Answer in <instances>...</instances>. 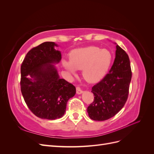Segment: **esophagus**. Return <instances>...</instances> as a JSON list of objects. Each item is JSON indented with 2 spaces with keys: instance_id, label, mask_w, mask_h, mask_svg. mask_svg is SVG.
I'll list each match as a JSON object with an SVG mask.
<instances>
[{
  "instance_id": "obj_1",
  "label": "esophagus",
  "mask_w": 154,
  "mask_h": 154,
  "mask_svg": "<svg viewBox=\"0 0 154 154\" xmlns=\"http://www.w3.org/2000/svg\"><path fill=\"white\" fill-rule=\"evenodd\" d=\"M83 92V91L80 87H76V93L78 94H80Z\"/></svg>"
}]
</instances>
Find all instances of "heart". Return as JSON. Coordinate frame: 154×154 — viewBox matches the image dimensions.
<instances>
[{"label": "heart", "mask_w": 154, "mask_h": 154, "mask_svg": "<svg viewBox=\"0 0 154 154\" xmlns=\"http://www.w3.org/2000/svg\"><path fill=\"white\" fill-rule=\"evenodd\" d=\"M112 60L109 50L89 46L72 51L69 61L64 60L65 69L71 74L76 75V70H82V76L89 83H96L103 78L110 66Z\"/></svg>", "instance_id": "heart-1"}]
</instances>
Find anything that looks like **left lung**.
Returning <instances> with one entry per match:
<instances>
[{
    "mask_svg": "<svg viewBox=\"0 0 154 154\" xmlns=\"http://www.w3.org/2000/svg\"><path fill=\"white\" fill-rule=\"evenodd\" d=\"M131 79L128 55L117 45L116 58L109 73L92 88L94 99L87 108L90 118L105 121L117 114L128 99Z\"/></svg>",
    "mask_w": 154,
    "mask_h": 154,
    "instance_id": "1",
    "label": "left lung"
}]
</instances>
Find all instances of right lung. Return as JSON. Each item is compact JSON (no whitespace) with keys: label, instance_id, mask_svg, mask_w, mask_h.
Listing matches in <instances>:
<instances>
[{"label":"right lung","instance_id":"1","mask_svg":"<svg viewBox=\"0 0 154 154\" xmlns=\"http://www.w3.org/2000/svg\"><path fill=\"white\" fill-rule=\"evenodd\" d=\"M53 42H45L27 53L20 67L22 94L29 110L41 119L62 118L68 100L76 94L72 83L60 78L51 63L62 59Z\"/></svg>","mask_w":154,"mask_h":154}]
</instances>
